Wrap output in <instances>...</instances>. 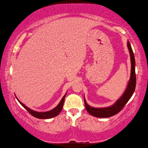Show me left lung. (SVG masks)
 <instances>
[{
	"label": "left lung",
	"instance_id": "obj_1",
	"mask_svg": "<svg viewBox=\"0 0 148 148\" xmlns=\"http://www.w3.org/2000/svg\"><path fill=\"white\" fill-rule=\"evenodd\" d=\"M127 47H128L129 51L131 56V77L129 81L128 85L125 90L124 93L122 96L117 100L116 102L112 106L106 108H93L87 104L86 99L84 97V103L86 106V108L87 112L91 116H93L97 117H110L113 116L114 115L121 111L125 105L127 103V102L131 99L132 95H133L135 87H136V73H135V59L134 56V53L132 51V47L130 42H127Z\"/></svg>",
	"mask_w": 148,
	"mask_h": 148
}]
</instances>
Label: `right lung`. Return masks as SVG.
I'll return each mask as SVG.
<instances>
[{
  "instance_id": "add662e5",
  "label": "right lung",
  "mask_w": 148,
  "mask_h": 148,
  "mask_svg": "<svg viewBox=\"0 0 148 148\" xmlns=\"http://www.w3.org/2000/svg\"><path fill=\"white\" fill-rule=\"evenodd\" d=\"M66 93L64 95V97H62V99H61V102H59V104L57 105V106L53 108V110H50V111L48 112H36L34 111L31 109H30L29 108L26 106L24 104L22 103L21 101H19L17 98V101H19V102L21 104L22 106H23L25 108L27 111L29 112L30 114H31L32 116H34L36 118L38 119H49V118H52V117H54L57 116V115H59L60 112H61V110L62 109V107H63V104H64V98L65 96H66Z\"/></svg>"
}]
</instances>
